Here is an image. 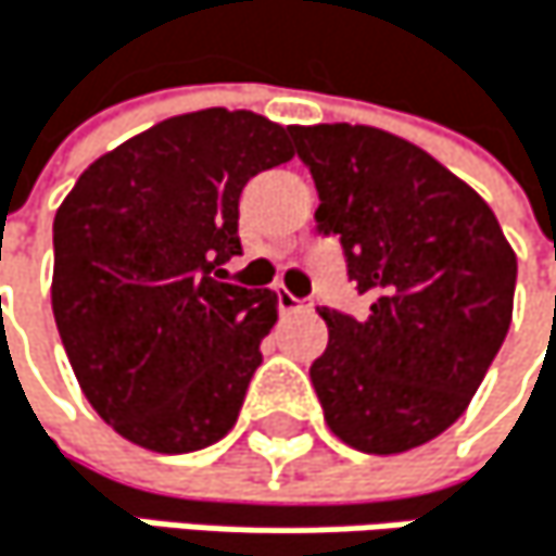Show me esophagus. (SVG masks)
I'll return each mask as SVG.
<instances>
[{
	"label": "esophagus",
	"instance_id": "1",
	"mask_svg": "<svg viewBox=\"0 0 556 556\" xmlns=\"http://www.w3.org/2000/svg\"><path fill=\"white\" fill-rule=\"evenodd\" d=\"M276 300H280V313H300V309H309L313 306L306 300H296L290 290H280V293H276Z\"/></svg>",
	"mask_w": 556,
	"mask_h": 556
}]
</instances>
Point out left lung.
Listing matches in <instances>:
<instances>
[{
    "label": "left lung",
    "instance_id": "8db88e82",
    "mask_svg": "<svg viewBox=\"0 0 556 556\" xmlns=\"http://www.w3.org/2000/svg\"><path fill=\"white\" fill-rule=\"evenodd\" d=\"M323 233L363 319L319 309L329 345L309 366L326 425L366 455L418 448L455 425L507 336L518 256L494 211L428 151L369 125L293 128Z\"/></svg>",
    "mask_w": 556,
    "mask_h": 556
}]
</instances>
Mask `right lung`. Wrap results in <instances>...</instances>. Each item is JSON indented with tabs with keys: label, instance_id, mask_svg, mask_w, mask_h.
<instances>
[{
	"label": "right lung",
	"instance_id": "1",
	"mask_svg": "<svg viewBox=\"0 0 556 556\" xmlns=\"http://www.w3.org/2000/svg\"><path fill=\"white\" fill-rule=\"evenodd\" d=\"M290 138L253 111L177 114L101 154L62 201L55 326L122 439L184 455L237 425L280 300L217 276L240 253V190L296 154Z\"/></svg>",
	"mask_w": 556,
	"mask_h": 556
}]
</instances>
